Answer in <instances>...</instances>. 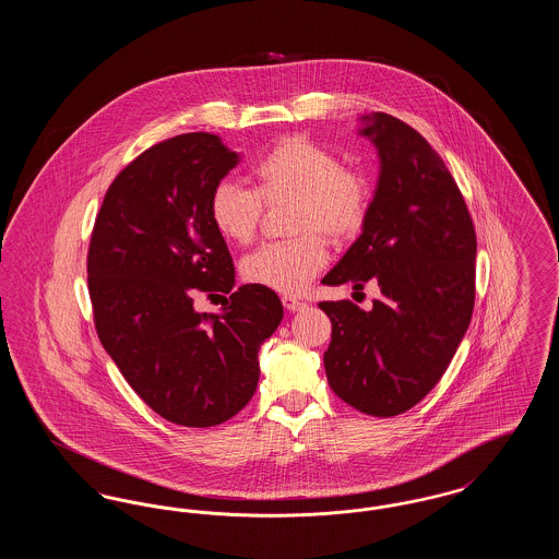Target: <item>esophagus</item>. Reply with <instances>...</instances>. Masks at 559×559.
<instances>
[{"label": "esophagus", "instance_id": "1", "mask_svg": "<svg viewBox=\"0 0 559 559\" xmlns=\"http://www.w3.org/2000/svg\"><path fill=\"white\" fill-rule=\"evenodd\" d=\"M283 306H285L289 312H299V310H304V308H306V304H304V301L295 299L292 295H285V297H283Z\"/></svg>", "mask_w": 559, "mask_h": 559}]
</instances>
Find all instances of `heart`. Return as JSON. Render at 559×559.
<instances>
[{
    "label": "heart",
    "mask_w": 559,
    "mask_h": 559,
    "mask_svg": "<svg viewBox=\"0 0 559 559\" xmlns=\"http://www.w3.org/2000/svg\"><path fill=\"white\" fill-rule=\"evenodd\" d=\"M255 190L222 180L210 194V219L217 235L233 245L255 239L264 205L292 203L289 240L266 242L242 260L247 283L278 293H299L326 264V247L360 235L371 212V185L344 167L340 157L306 135L278 140L253 167Z\"/></svg>",
    "instance_id": "1"
}]
</instances>
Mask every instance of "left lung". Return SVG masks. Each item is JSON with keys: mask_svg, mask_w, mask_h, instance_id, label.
I'll return each mask as SVG.
<instances>
[{"mask_svg": "<svg viewBox=\"0 0 559 559\" xmlns=\"http://www.w3.org/2000/svg\"><path fill=\"white\" fill-rule=\"evenodd\" d=\"M379 180L362 235L322 283L381 297L371 310L320 301L331 319L324 371L360 413L394 417L426 399L451 365L476 299V230L454 178L426 138L385 112L362 117Z\"/></svg>", "mask_w": 559, "mask_h": 559, "instance_id": "8db88e82", "label": "left lung"}]
</instances>
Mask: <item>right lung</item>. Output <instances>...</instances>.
I'll return each instance as SVG.
<instances>
[{"instance_id": "1", "label": "right lung", "mask_w": 559, "mask_h": 559, "mask_svg": "<svg viewBox=\"0 0 559 559\" xmlns=\"http://www.w3.org/2000/svg\"><path fill=\"white\" fill-rule=\"evenodd\" d=\"M239 163L215 133L151 146L112 180L87 251L98 337L133 392L163 419L219 426L255 394L258 352L283 320L278 295L235 287L210 194ZM199 292L223 297L219 316L197 313Z\"/></svg>"}]
</instances>
